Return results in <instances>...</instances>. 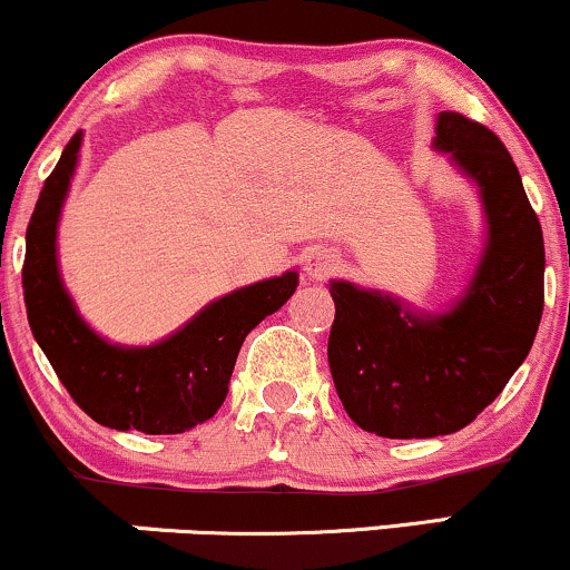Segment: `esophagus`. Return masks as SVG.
Returning a JSON list of instances; mask_svg holds the SVG:
<instances>
[{
  "mask_svg": "<svg viewBox=\"0 0 570 570\" xmlns=\"http://www.w3.org/2000/svg\"><path fill=\"white\" fill-rule=\"evenodd\" d=\"M337 265L340 259L335 252H330V248H318V252H313L311 257L305 259V276L311 281H326L337 271Z\"/></svg>",
  "mask_w": 570,
  "mask_h": 570,
  "instance_id": "1",
  "label": "esophagus"
}]
</instances>
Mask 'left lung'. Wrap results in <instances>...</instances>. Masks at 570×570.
<instances>
[{
    "label": "left lung",
    "mask_w": 570,
    "mask_h": 570,
    "mask_svg": "<svg viewBox=\"0 0 570 570\" xmlns=\"http://www.w3.org/2000/svg\"><path fill=\"white\" fill-rule=\"evenodd\" d=\"M434 149L480 187L488 238L466 292L444 313L330 281L332 381L358 429L389 440L461 431L525 362L544 311V235L512 155L482 122L436 117Z\"/></svg>",
    "instance_id": "left-lung-1"
}]
</instances>
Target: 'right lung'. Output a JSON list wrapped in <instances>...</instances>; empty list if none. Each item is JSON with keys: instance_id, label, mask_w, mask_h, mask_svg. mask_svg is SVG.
Segmentation results:
<instances>
[{"instance_id": "obj_1", "label": "right lung", "mask_w": 570, "mask_h": 570, "mask_svg": "<svg viewBox=\"0 0 570 570\" xmlns=\"http://www.w3.org/2000/svg\"><path fill=\"white\" fill-rule=\"evenodd\" d=\"M80 144L82 134H75L63 147L26 230L23 299L29 326L58 381L96 423L117 431L181 434L222 407L240 345L254 326L292 297L297 271L214 299L155 345L126 348L107 343L82 322L58 273V219Z\"/></svg>"}]
</instances>
